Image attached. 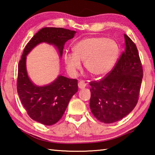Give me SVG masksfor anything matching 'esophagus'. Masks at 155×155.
I'll return each mask as SVG.
<instances>
[{
    "mask_svg": "<svg viewBox=\"0 0 155 155\" xmlns=\"http://www.w3.org/2000/svg\"><path fill=\"white\" fill-rule=\"evenodd\" d=\"M78 86L80 89H84L86 86V83L84 81H81L78 83Z\"/></svg>",
    "mask_w": 155,
    "mask_h": 155,
    "instance_id": "obj_1",
    "label": "esophagus"
}]
</instances>
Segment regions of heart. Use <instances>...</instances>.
Here are the masks:
<instances>
[{
    "label": "heart",
    "instance_id": "obj_1",
    "mask_svg": "<svg viewBox=\"0 0 155 155\" xmlns=\"http://www.w3.org/2000/svg\"><path fill=\"white\" fill-rule=\"evenodd\" d=\"M73 53H65L64 59L69 73L75 75L84 61L87 71L93 76L108 73L114 66L120 53L117 41L104 37H88L74 44Z\"/></svg>",
    "mask_w": 155,
    "mask_h": 155
}]
</instances>
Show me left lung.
<instances>
[{
	"label": "left lung",
	"mask_w": 155,
	"mask_h": 155,
	"mask_svg": "<svg viewBox=\"0 0 155 155\" xmlns=\"http://www.w3.org/2000/svg\"><path fill=\"white\" fill-rule=\"evenodd\" d=\"M124 51L111 72L90 82V107L96 118L105 124L122 120L137 103L143 69L137 46L124 34Z\"/></svg>",
	"instance_id": "left-lung-1"
}]
</instances>
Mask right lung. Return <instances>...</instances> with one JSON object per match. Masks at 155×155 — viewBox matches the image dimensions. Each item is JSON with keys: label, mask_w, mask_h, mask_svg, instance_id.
<instances>
[{"label": "right lung", "mask_w": 155, "mask_h": 155, "mask_svg": "<svg viewBox=\"0 0 155 155\" xmlns=\"http://www.w3.org/2000/svg\"><path fill=\"white\" fill-rule=\"evenodd\" d=\"M75 33L63 28H42L25 46L18 64L17 91L20 101L31 118L42 124L52 125L61 118L70 100L77 92L78 81L59 75L47 85H35L27 74V55L38 44L46 42L56 46L62 57L65 43Z\"/></svg>", "instance_id": "add662e5"}]
</instances>
